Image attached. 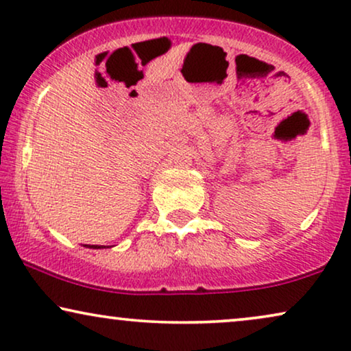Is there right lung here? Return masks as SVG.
I'll return each instance as SVG.
<instances>
[{
  "label": "right lung",
  "mask_w": 351,
  "mask_h": 351,
  "mask_svg": "<svg viewBox=\"0 0 351 351\" xmlns=\"http://www.w3.org/2000/svg\"><path fill=\"white\" fill-rule=\"evenodd\" d=\"M86 247H90V249H104L105 246H99V244H84Z\"/></svg>",
  "instance_id": "right-lung-1"
}]
</instances>
